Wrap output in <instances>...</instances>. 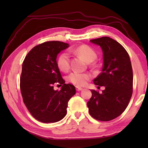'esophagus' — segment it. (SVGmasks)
<instances>
[{
    "instance_id": "esophagus-1",
    "label": "esophagus",
    "mask_w": 148,
    "mask_h": 148,
    "mask_svg": "<svg viewBox=\"0 0 148 148\" xmlns=\"http://www.w3.org/2000/svg\"><path fill=\"white\" fill-rule=\"evenodd\" d=\"M76 89L77 91H78V92H79V91H81V90H83V88H81V87H79V86H76Z\"/></svg>"
}]
</instances>
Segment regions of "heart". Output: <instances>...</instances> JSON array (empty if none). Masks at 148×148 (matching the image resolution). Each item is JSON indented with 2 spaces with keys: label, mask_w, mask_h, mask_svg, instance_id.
Instances as JSON below:
<instances>
[{
  "label": "heart",
  "mask_w": 148,
  "mask_h": 148,
  "mask_svg": "<svg viewBox=\"0 0 148 148\" xmlns=\"http://www.w3.org/2000/svg\"><path fill=\"white\" fill-rule=\"evenodd\" d=\"M71 52L82 57L88 63L93 62L97 56L95 50L92 47L86 45H81L76 48L72 49ZM56 65L60 70L63 72H67L70 69V56L67 53L63 52L58 56ZM90 78L91 75L88 73L73 72L67 76V80L76 86H83L90 79Z\"/></svg>",
  "instance_id": "1"
}]
</instances>
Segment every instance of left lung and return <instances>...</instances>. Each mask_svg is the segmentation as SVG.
I'll use <instances>...</instances> for the list:
<instances>
[{
	"mask_svg": "<svg viewBox=\"0 0 148 148\" xmlns=\"http://www.w3.org/2000/svg\"><path fill=\"white\" fill-rule=\"evenodd\" d=\"M90 41L101 47L102 71L94 84L105 86L102 92L92 90L87 103L90 114L97 120L111 121L124 112L133 92V71L128 53L123 46L109 37Z\"/></svg>",
	"mask_w": 148,
	"mask_h": 148,
	"instance_id": "8db88e82",
	"label": "left lung"
}]
</instances>
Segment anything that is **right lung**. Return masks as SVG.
<instances>
[{
	"mask_svg": "<svg viewBox=\"0 0 148 148\" xmlns=\"http://www.w3.org/2000/svg\"><path fill=\"white\" fill-rule=\"evenodd\" d=\"M69 46L55 40L43 42L34 47L23 62L20 90L23 102L40 122L60 121L67 114L69 100L76 93L74 85L65 84L56 65L57 55ZM57 82L62 84L60 90L53 88Z\"/></svg>",
	"mask_w": 148,
	"mask_h": 148,
	"instance_id": "1",
	"label": "right lung"
}]
</instances>
